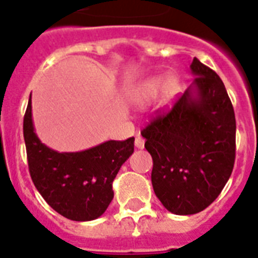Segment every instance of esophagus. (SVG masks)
<instances>
[{
    "mask_svg": "<svg viewBox=\"0 0 258 258\" xmlns=\"http://www.w3.org/2000/svg\"><path fill=\"white\" fill-rule=\"evenodd\" d=\"M135 147L136 148H139V150H142V148H144V139L142 138L140 135L136 136V139H135Z\"/></svg>",
    "mask_w": 258,
    "mask_h": 258,
    "instance_id": "34e87169",
    "label": "esophagus"
}]
</instances>
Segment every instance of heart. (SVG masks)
Returning <instances> with one entry per match:
<instances>
[{"label":"heart","instance_id":"heart-1","mask_svg":"<svg viewBox=\"0 0 258 258\" xmlns=\"http://www.w3.org/2000/svg\"><path fill=\"white\" fill-rule=\"evenodd\" d=\"M179 86V79L175 75L150 77L134 86L131 90V99L135 104L144 106L156 99L163 91V102L164 104H168L176 95Z\"/></svg>","mask_w":258,"mask_h":258}]
</instances>
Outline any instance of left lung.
I'll use <instances>...</instances> for the list:
<instances>
[{"instance_id": "obj_1", "label": "left lung", "mask_w": 258, "mask_h": 258, "mask_svg": "<svg viewBox=\"0 0 258 258\" xmlns=\"http://www.w3.org/2000/svg\"><path fill=\"white\" fill-rule=\"evenodd\" d=\"M190 73L194 82L173 107L142 131L154 162V192L175 215H195L212 204L236 158V118L223 81L198 58Z\"/></svg>"}]
</instances>
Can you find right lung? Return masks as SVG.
Returning <instances> with one entry per match:
<instances>
[{"mask_svg":"<svg viewBox=\"0 0 258 258\" xmlns=\"http://www.w3.org/2000/svg\"><path fill=\"white\" fill-rule=\"evenodd\" d=\"M24 138L35 188L54 211L74 221L95 220L106 212L114 199L112 181L133 155L135 140H108L79 152L54 151L35 134L31 99L25 112Z\"/></svg>","mask_w":258,"mask_h":258,"instance_id":"obj_1","label":"right lung"}]
</instances>
